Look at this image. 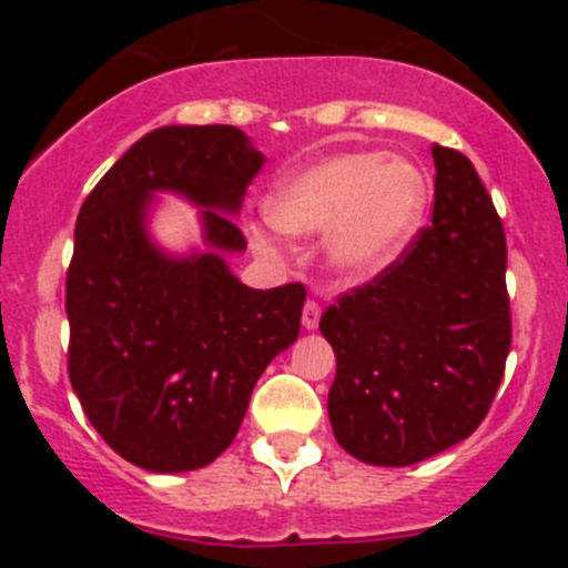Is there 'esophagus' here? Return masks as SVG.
<instances>
[{
  "instance_id": "1",
  "label": "esophagus",
  "mask_w": 568,
  "mask_h": 568,
  "mask_svg": "<svg viewBox=\"0 0 568 568\" xmlns=\"http://www.w3.org/2000/svg\"><path fill=\"white\" fill-rule=\"evenodd\" d=\"M321 321V305L316 300H307L305 307H302V326L305 329H316Z\"/></svg>"
}]
</instances>
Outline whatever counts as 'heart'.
Here are the masks:
<instances>
[{
	"label": "heart",
	"instance_id": "1",
	"mask_svg": "<svg viewBox=\"0 0 568 568\" xmlns=\"http://www.w3.org/2000/svg\"><path fill=\"white\" fill-rule=\"evenodd\" d=\"M426 178L412 162L382 151H348L280 175L263 197L268 225L288 236L324 233V261L348 283L385 274L404 257L423 225ZM255 250L277 242L252 231Z\"/></svg>",
	"mask_w": 568,
	"mask_h": 568
}]
</instances>
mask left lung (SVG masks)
Returning <instances> with one entry per match:
<instances>
[{
  "instance_id": "8db88e82",
  "label": "left lung",
  "mask_w": 568,
  "mask_h": 568,
  "mask_svg": "<svg viewBox=\"0 0 568 568\" xmlns=\"http://www.w3.org/2000/svg\"><path fill=\"white\" fill-rule=\"evenodd\" d=\"M432 225L395 266L321 316L337 359L329 423L346 454L406 467L467 439L511 348L506 233L473 162L432 148Z\"/></svg>"
}]
</instances>
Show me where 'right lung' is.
Here are the masks:
<instances>
[{"label": "right lung", "mask_w": 568, "mask_h": 568, "mask_svg": "<svg viewBox=\"0 0 568 568\" xmlns=\"http://www.w3.org/2000/svg\"><path fill=\"white\" fill-rule=\"evenodd\" d=\"M263 153L236 125H164L136 140L82 203L65 280L68 376L84 415L151 473L205 467L233 443L255 382L300 335L305 285L247 288L222 252ZM175 191L201 212L209 253L150 242L146 209Z\"/></svg>", "instance_id": "1"}]
</instances>
